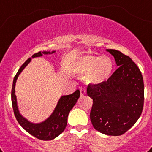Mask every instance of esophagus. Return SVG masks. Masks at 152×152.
<instances>
[{"instance_id":"obj_1","label":"esophagus","mask_w":152,"mask_h":152,"mask_svg":"<svg viewBox=\"0 0 152 152\" xmlns=\"http://www.w3.org/2000/svg\"><path fill=\"white\" fill-rule=\"evenodd\" d=\"M86 93V89H84V88H81V89H80V95H81V96H85Z\"/></svg>"}]
</instances>
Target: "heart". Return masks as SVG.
Returning <instances> with one entry per match:
<instances>
[{
  "label": "heart",
  "mask_w": 152,
  "mask_h": 152,
  "mask_svg": "<svg viewBox=\"0 0 152 152\" xmlns=\"http://www.w3.org/2000/svg\"><path fill=\"white\" fill-rule=\"evenodd\" d=\"M113 69V62L107 56L85 54L73 63L72 70L77 75H86V83L98 86L109 80Z\"/></svg>",
  "instance_id": "heart-1"
}]
</instances>
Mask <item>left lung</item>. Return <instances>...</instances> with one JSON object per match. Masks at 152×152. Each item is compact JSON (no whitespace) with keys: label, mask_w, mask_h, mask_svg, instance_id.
I'll list each match as a JSON object with an SVG mask.
<instances>
[{"label":"left lung","mask_w":152,"mask_h":152,"mask_svg":"<svg viewBox=\"0 0 152 152\" xmlns=\"http://www.w3.org/2000/svg\"><path fill=\"white\" fill-rule=\"evenodd\" d=\"M106 51L118 67L105 83L87 88V95L93 100L90 119L98 132L118 136L131 129L142 114L143 77L129 56L116 50Z\"/></svg>","instance_id":"1"}]
</instances>
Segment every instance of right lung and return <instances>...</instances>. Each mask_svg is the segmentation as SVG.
I'll return each mask as SVG.
<instances>
[{
    "mask_svg": "<svg viewBox=\"0 0 152 152\" xmlns=\"http://www.w3.org/2000/svg\"><path fill=\"white\" fill-rule=\"evenodd\" d=\"M54 53H56V50H53L52 52L50 51L39 52L37 53L34 54L31 58L39 57L43 55L53 54ZM31 58H29L28 60L21 66L13 81L12 90H11V101H12L13 109H14V115L18 123L23 127V129H25L29 134L38 139L48 141V140H52L59 136L65 130L69 113L76 103L78 99L80 98V92L79 89H77L72 94L62 96L58 101L53 112L51 113L48 118L43 120V122H38V123L30 122L20 113L18 101H17V96L15 94V86L18 76L23 70V69L30 63L32 60Z\"/></svg>",
    "mask_w": 152,
    "mask_h": 152,
    "instance_id": "add662e5",
    "label": "right lung"
}]
</instances>
